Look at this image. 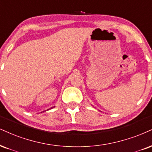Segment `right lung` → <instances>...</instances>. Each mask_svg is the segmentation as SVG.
Listing matches in <instances>:
<instances>
[{
    "label": "right lung",
    "mask_w": 152,
    "mask_h": 152,
    "mask_svg": "<svg viewBox=\"0 0 152 152\" xmlns=\"http://www.w3.org/2000/svg\"><path fill=\"white\" fill-rule=\"evenodd\" d=\"M52 108H53V107H52Z\"/></svg>",
    "instance_id": "right-lung-1"
}]
</instances>
